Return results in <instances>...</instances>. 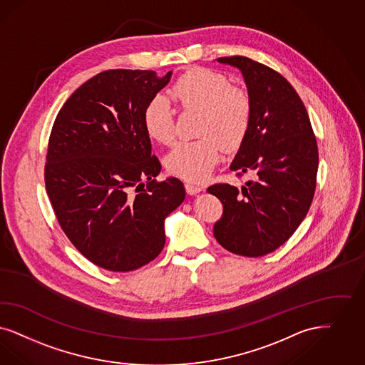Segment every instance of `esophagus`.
I'll list each match as a JSON object with an SVG mask.
<instances>
[{"label": "esophagus", "mask_w": 365, "mask_h": 365, "mask_svg": "<svg viewBox=\"0 0 365 365\" xmlns=\"http://www.w3.org/2000/svg\"><path fill=\"white\" fill-rule=\"evenodd\" d=\"M185 187H186V191H187V194H190V195H195V194H198V192H201L202 191L201 186L194 185V183H190V182L185 183Z\"/></svg>", "instance_id": "34e87169"}]
</instances>
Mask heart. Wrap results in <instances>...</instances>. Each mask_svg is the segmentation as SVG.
Listing matches in <instances>:
<instances>
[{"label":"heart","instance_id":"b5f03b06","mask_svg":"<svg viewBox=\"0 0 365 365\" xmlns=\"http://www.w3.org/2000/svg\"><path fill=\"white\" fill-rule=\"evenodd\" d=\"M176 106L198 113L195 141L179 143L165 159L170 174L202 182L220 162L221 145L232 151L245 138L251 124L252 100L244 88L232 86L227 76L195 67L179 76L170 90ZM147 135L164 145L175 138L174 110L163 97L152 98L144 109Z\"/></svg>","mask_w":365,"mask_h":365}]
</instances>
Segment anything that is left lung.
I'll return each mask as SVG.
<instances>
[{
    "mask_svg": "<svg viewBox=\"0 0 365 365\" xmlns=\"http://www.w3.org/2000/svg\"><path fill=\"white\" fill-rule=\"evenodd\" d=\"M217 61L239 68L251 97V124L230 170L253 179L241 190L227 183L207 189L224 206L214 237L232 253L259 257L283 245L310 209L317 140L301 97L284 76L247 56Z\"/></svg>",
    "mask_w": 365,
    "mask_h": 365,
    "instance_id": "left-lung-1",
    "label": "left lung"
}]
</instances>
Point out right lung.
I'll list each match as a JSON object with an SVG mask.
<instances>
[{"label": "right lung", "instance_id": "add662e5", "mask_svg": "<svg viewBox=\"0 0 365 365\" xmlns=\"http://www.w3.org/2000/svg\"><path fill=\"white\" fill-rule=\"evenodd\" d=\"M152 70H108L66 101L51 130L46 190L66 236L93 264L128 272L165 242L164 218L183 202L176 178L158 182L143 114L170 82Z\"/></svg>", "mask_w": 365, "mask_h": 365}]
</instances>
